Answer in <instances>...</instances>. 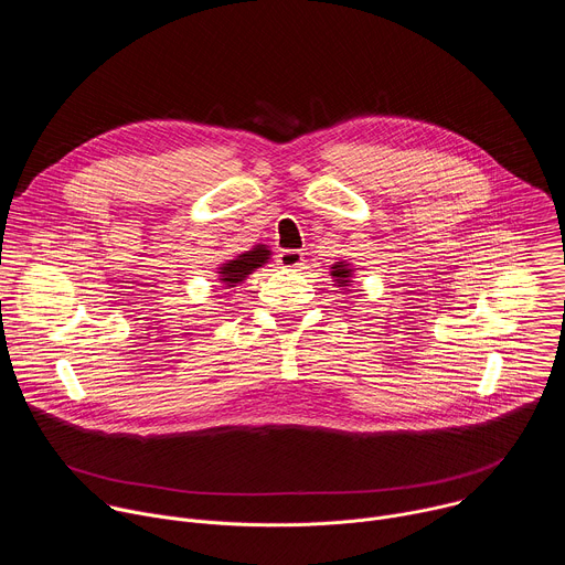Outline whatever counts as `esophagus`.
<instances>
[{
	"label": "esophagus",
	"instance_id": "34e87169",
	"mask_svg": "<svg viewBox=\"0 0 565 565\" xmlns=\"http://www.w3.org/2000/svg\"><path fill=\"white\" fill-rule=\"evenodd\" d=\"M277 264L284 270H297L303 264V255L299 250H281L277 257Z\"/></svg>",
	"mask_w": 565,
	"mask_h": 565
}]
</instances>
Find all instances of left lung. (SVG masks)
I'll list each match as a JSON object with an SVG mask.
<instances>
[{
	"label": "left lung",
	"instance_id": "left-lung-1",
	"mask_svg": "<svg viewBox=\"0 0 565 565\" xmlns=\"http://www.w3.org/2000/svg\"><path fill=\"white\" fill-rule=\"evenodd\" d=\"M353 275H355V266L351 262H335L331 266V277H333L335 286L344 292L353 286Z\"/></svg>",
	"mask_w": 565,
	"mask_h": 565
}]
</instances>
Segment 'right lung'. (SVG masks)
<instances>
[{"instance_id": "add662e5", "label": "right lung", "mask_w": 565, "mask_h": 565, "mask_svg": "<svg viewBox=\"0 0 565 565\" xmlns=\"http://www.w3.org/2000/svg\"><path fill=\"white\" fill-rule=\"evenodd\" d=\"M270 257H273L270 246L257 244V246H253L250 250L238 253L236 257L225 259L223 264H218V268H216V277H218V279H216V281H218L223 288H227V290H230V288H236V286L244 284L257 268L266 266Z\"/></svg>"}]
</instances>
